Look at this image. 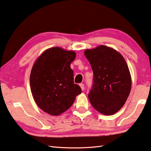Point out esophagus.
Instances as JSON below:
<instances>
[{
	"label": "esophagus",
	"mask_w": 151,
	"mask_h": 151,
	"mask_svg": "<svg viewBox=\"0 0 151 151\" xmlns=\"http://www.w3.org/2000/svg\"><path fill=\"white\" fill-rule=\"evenodd\" d=\"M79 86H80V87L81 88V90L83 91L84 90V84H82V83H81V84H79Z\"/></svg>",
	"instance_id": "esophagus-1"
}]
</instances>
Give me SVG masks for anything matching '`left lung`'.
Masks as SVG:
<instances>
[{
  "instance_id": "1",
  "label": "left lung",
  "mask_w": 151,
  "mask_h": 151,
  "mask_svg": "<svg viewBox=\"0 0 151 151\" xmlns=\"http://www.w3.org/2000/svg\"><path fill=\"white\" fill-rule=\"evenodd\" d=\"M84 55L93 73L88 98L96 111L113 115L125 104L130 93L132 78L124 58L116 50L101 45L87 49Z\"/></svg>"
}]
</instances>
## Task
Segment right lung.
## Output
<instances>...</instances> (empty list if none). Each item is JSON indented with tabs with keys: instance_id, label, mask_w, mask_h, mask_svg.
I'll return each mask as SVG.
<instances>
[{
	"instance_id": "right-lung-1",
	"label": "right lung",
	"mask_w": 151,
	"mask_h": 151,
	"mask_svg": "<svg viewBox=\"0 0 151 151\" xmlns=\"http://www.w3.org/2000/svg\"><path fill=\"white\" fill-rule=\"evenodd\" d=\"M76 58L74 51L60 47L46 50L32 65L30 86L38 107L52 116L68 110L82 92L74 84L70 63Z\"/></svg>"
}]
</instances>
